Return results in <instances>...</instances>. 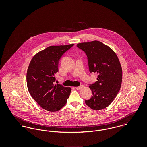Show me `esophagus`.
<instances>
[{"instance_id":"1","label":"esophagus","mask_w":147,"mask_h":147,"mask_svg":"<svg viewBox=\"0 0 147 147\" xmlns=\"http://www.w3.org/2000/svg\"><path fill=\"white\" fill-rule=\"evenodd\" d=\"M83 86L81 85V86H78V87H76L75 88H76L77 90H79L82 89L83 88Z\"/></svg>"}]
</instances>
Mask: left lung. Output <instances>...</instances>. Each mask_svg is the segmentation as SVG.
<instances>
[{
  "mask_svg": "<svg viewBox=\"0 0 147 147\" xmlns=\"http://www.w3.org/2000/svg\"><path fill=\"white\" fill-rule=\"evenodd\" d=\"M77 46L88 57L90 72L98 74V80L89 85L92 96L85 102L92 110H102L111 104L121 88L122 70L119 58L110 47L98 41Z\"/></svg>",
  "mask_w": 147,
  "mask_h": 147,
  "instance_id": "obj_1",
  "label": "left lung"
}]
</instances>
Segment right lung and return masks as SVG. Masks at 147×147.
<instances>
[{"label": "right lung", "mask_w": 147, "mask_h": 147, "mask_svg": "<svg viewBox=\"0 0 147 147\" xmlns=\"http://www.w3.org/2000/svg\"><path fill=\"white\" fill-rule=\"evenodd\" d=\"M74 45L51 46L36 53L28 65L26 82L28 92L42 109L56 112L67 103L71 88L54 84L61 57Z\"/></svg>", "instance_id": "add662e5"}]
</instances>
